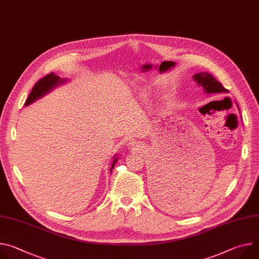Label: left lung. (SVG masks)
<instances>
[{"instance_id": "8db88e82", "label": "left lung", "mask_w": 259, "mask_h": 259, "mask_svg": "<svg viewBox=\"0 0 259 259\" xmlns=\"http://www.w3.org/2000/svg\"><path fill=\"white\" fill-rule=\"evenodd\" d=\"M193 79L197 82L198 85H200L201 87H203L205 93L207 94H223V93H227L229 92L221 83H219L218 81H216L211 73L209 72H198L196 75H194ZM164 179L159 176L156 180L157 183H155V190L154 193H156V197H158V199L161 201H165L167 200V197H169V193L167 188H165L164 183H162Z\"/></svg>"}]
</instances>
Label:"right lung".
I'll return each instance as SVG.
<instances>
[{"mask_svg":"<svg viewBox=\"0 0 259 259\" xmlns=\"http://www.w3.org/2000/svg\"><path fill=\"white\" fill-rule=\"evenodd\" d=\"M66 80L59 78L58 76H56L54 72H50L48 75H46L43 79H40L38 82L34 84V86L32 87L31 92L29 93L24 105H28L30 103H32L33 101H35L36 99H39L41 97H43L45 94H47L48 92H50L53 88L57 87L60 84L65 83ZM118 161V158L115 156L112 167H110V172L113 171L116 163Z\"/></svg>","mask_w":259,"mask_h":259,"instance_id":"1","label":"right lung"}]
</instances>
